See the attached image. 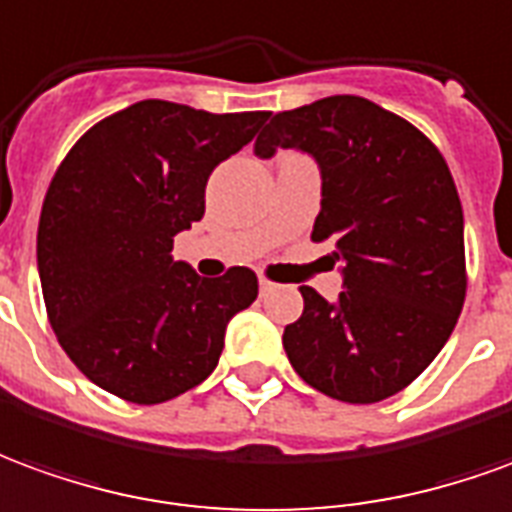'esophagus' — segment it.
<instances>
[{"label": "esophagus", "mask_w": 512, "mask_h": 512, "mask_svg": "<svg viewBox=\"0 0 512 512\" xmlns=\"http://www.w3.org/2000/svg\"><path fill=\"white\" fill-rule=\"evenodd\" d=\"M259 289H262V292H273L275 284L267 278V275H259Z\"/></svg>", "instance_id": "obj_1"}]
</instances>
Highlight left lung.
Wrapping results in <instances>:
<instances>
[{
  "instance_id": "left-lung-1",
  "label": "left lung",
  "mask_w": 512,
  "mask_h": 512,
  "mask_svg": "<svg viewBox=\"0 0 512 512\" xmlns=\"http://www.w3.org/2000/svg\"><path fill=\"white\" fill-rule=\"evenodd\" d=\"M300 148L322 170L311 239L342 262L336 303L300 286L303 314L284 328L295 372L333 400L369 405L422 375L466 300L463 206L447 162L413 123L361 96L278 112L256 157Z\"/></svg>"
}]
</instances>
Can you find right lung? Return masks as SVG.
I'll use <instances>...</instances> for the list:
<instances>
[{
	"label": "right lung",
	"mask_w": 512,
	"mask_h": 512,
	"mask_svg": "<svg viewBox=\"0 0 512 512\" xmlns=\"http://www.w3.org/2000/svg\"><path fill=\"white\" fill-rule=\"evenodd\" d=\"M267 118L137 101L60 162L38 223L43 303L65 355L104 391L157 405L212 375L228 320L259 281L248 267L201 278L170 250L204 217L212 170Z\"/></svg>",
	"instance_id": "add662e5"
}]
</instances>
